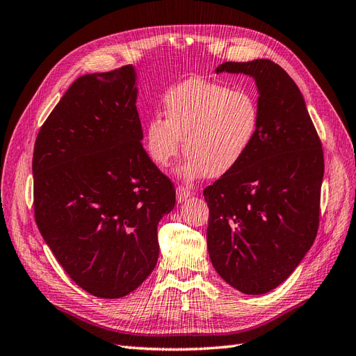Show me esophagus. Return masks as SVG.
I'll return each instance as SVG.
<instances>
[{"label": "esophagus", "instance_id": "esophagus-1", "mask_svg": "<svg viewBox=\"0 0 356 356\" xmlns=\"http://www.w3.org/2000/svg\"><path fill=\"white\" fill-rule=\"evenodd\" d=\"M191 195H193V191L188 189V188H185V186H179V188H177V191H176V198H177V202H179V203L185 202V200H186V198H189Z\"/></svg>", "mask_w": 356, "mask_h": 356}]
</instances>
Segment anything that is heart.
Segmentation results:
<instances>
[{"label":"heart","instance_id":"1","mask_svg":"<svg viewBox=\"0 0 356 356\" xmlns=\"http://www.w3.org/2000/svg\"><path fill=\"white\" fill-rule=\"evenodd\" d=\"M163 114L165 118L154 115L145 123L144 147L153 163L168 167L184 145L188 156L180 175L185 179L221 177L238 167L261 124L259 100L251 91L202 78L168 90Z\"/></svg>","mask_w":356,"mask_h":356}]
</instances>
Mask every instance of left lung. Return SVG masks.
Listing matches in <instances>:
<instances>
[{
    "mask_svg": "<svg viewBox=\"0 0 356 356\" xmlns=\"http://www.w3.org/2000/svg\"><path fill=\"white\" fill-rule=\"evenodd\" d=\"M215 72L254 78L261 124L239 165L203 191L207 250L225 282L263 295L287 280L316 239L322 143L298 86L277 63L227 61Z\"/></svg>",
    "mask_w": 356,
    "mask_h": 356,
    "instance_id": "8db88e82",
    "label": "left lung"
}]
</instances>
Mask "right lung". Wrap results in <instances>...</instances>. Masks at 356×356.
Returning a JSON list of instances; mask_svg holds the SVG:
<instances>
[{"mask_svg":"<svg viewBox=\"0 0 356 356\" xmlns=\"http://www.w3.org/2000/svg\"><path fill=\"white\" fill-rule=\"evenodd\" d=\"M134 66L79 76L34 144V216L63 269L90 295L118 299L159 256L158 224L176 189L145 153Z\"/></svg>","mask_w":356,"mask_h":356,"instance_id":"right-lung-1","label":"right lung"}]
</instances>
